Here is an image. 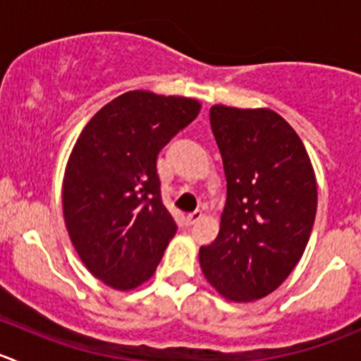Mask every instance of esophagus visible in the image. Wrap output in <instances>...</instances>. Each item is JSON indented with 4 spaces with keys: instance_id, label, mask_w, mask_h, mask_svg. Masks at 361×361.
Instances as JSON below:
<instances>
[{
    "instance_id": "obj_1",
    "label": "esophagus",
    "mask_w": 361,
    "mask_h": 361,
    "mask_svg": "<svg viewBox=\"0 0 361 361\" xmlns=\"http://www.w3.org/2000/svg\"><path fill=\"white\" fill-rule=\"evenodd\" d=\"M201 218H202L201 211H194V213H190V214H187V216H185V221H187V225H194V224H197Z\"/></svg>"
}]
</instances>
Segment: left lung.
Masks as SVG:
<instances>
[{
    "mask_svg": "<svg viewBox=\"0 0 361 361\" xmlns=\"http://www.w3.org/2000/svg\"><path fill=\"white\" fill-rule=\"evenodd\" d=\"M209 122L227 178L220 232L199 250L204 278L231 302L274 292L304 255L318 206L311 159L269 108L214 104Z\"/></svg>",
    "mask_w": 361,
    "mask_h": 361,
    "instance_id": "obj_1",
    "label": "left lung"
}]
</instances>
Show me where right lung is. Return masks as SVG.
<instances>
[{
    "mask_svg": "<svg viewBox=\"0 0 361 361\" xmlns=\"http://www.w3.org/2000/svg\"><path fill=\"white\" fill-rule=\"evenodd\" d=\"M199 111L192 97L129 90L104 104L73 147L64 224L83 265L113 290L147 283L176 234L160 195L157 157Z\"/></svg>",
    "mask_w": 361,
    "mask_h": 361,
    "instance_id": "right-lung-1",
    "label": "right lung"
}]
</instances>
